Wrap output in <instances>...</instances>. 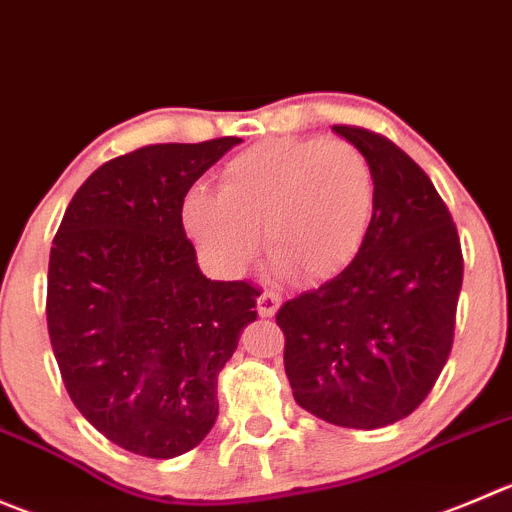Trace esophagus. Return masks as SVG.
<instances>
[{
    "instance_id": "obj_1",
    "label": "esophagus",
    "mask_w": 512,
    "mask_h": 512,
    "mask_svg": "<svg viewBox=\"0 0 512 512\" xmlns=\"http://www.w3.org/2000/svg\"><path fill=\"white\" fill-rule=\"evenodd\" d=\"M277 307H280V295H275L270 290L260 292V297H257V312H260V317H272L277 312Z\"/></svg>"
}]
</instances>
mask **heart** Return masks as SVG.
<instances>
[{
	"mask_svg": "<svg viewBox=\"0 0 512 512\" xmlns=\"http://www.w3.org/2000/svg\"><path fill=\"white\" fill-rule=\"evenodd\" d=\"M375 207V170L360 147L272 137L222 167L220 190L192 187L182 220L220 270H245L262 230L267 255L285 275L322 282L355 260Z\"/></svg>",
	"mask_w": 512,
	"mask_h": 512,
	"instance_id": "heart-1",
	"label": "heart"
}]
</instances>
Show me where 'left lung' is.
<instances>
[{"instance_id":"obj_1","label":"left lung","mask_w":512,"mask_h":512,"mask_svg":"<svg viewBox=\"0 0 512 512\" xmlns=\"http://www.w3.org/2000/svg\"><path fill=\"white\" fill-rule=\"evenodd\" d=\"M332 130L375 170L370 235L340 275L287 300L275 320L297 405L340 428L375 430L418 410L448 362L463 250L413 157L365 127Z\"/></svg>"}]
</instances>
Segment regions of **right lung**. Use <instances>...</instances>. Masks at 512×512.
<instances>
[{
	"mask_svg": "<svg viewBox=\"0 0 512 512\" xmlns=\"http://www.w3.org/2000/svg\"><path fill=\"white\" fill-rule=\"evenodd\" d=\"M240 137L147 145L74 192L52 240L47 327L79 413L135 455L177 458L220 413L217 377L260 295L207 280L182 225L190 187Z\"/></svg>",
	"mask_w": 512,
	"mask_h": 512,
	"instance_id": "obj_1",
	"label": "right lung"
}]
</instances>
